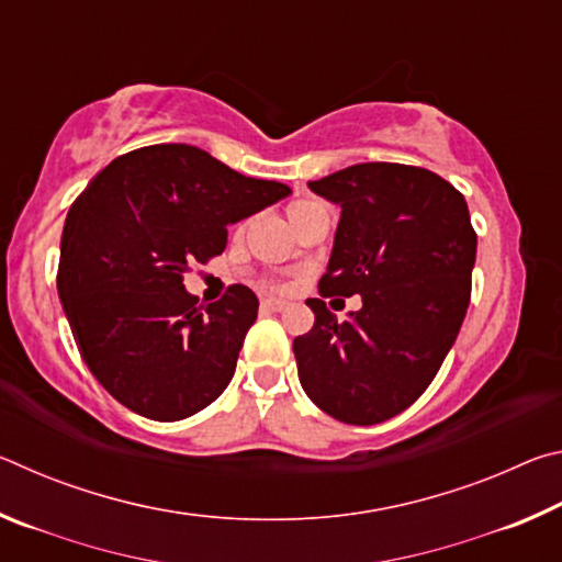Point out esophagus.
Instances as JSON below:
<instances>
[{
  "mask_svg": "<svg viewBox=\"0 0 562 562\" xmlns=\"http://www.w3.org/2000/svg\"><path fill=\"white\" fill-rule=\"evenodd\" d=\"M260 307H262L265 312H282L284 307H288V304H284L282 300H274V297H265V300L260 302Z\"/></svg>",
  "mask_w": 562,
  "mask_h": 562,
  "instance_id": "34e87169",
  "label": "esophagus"
}]
</instances>
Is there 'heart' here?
I'll list each match as a JSON object with an SVG mask.
<instances>
[{
  "instance_id": "obj_1",
  "label": "heart",
  "mask_w": 562,
  "mask_h": 562,
  "mask_svg": "<svg viewBox=\"0 0 562 562\" xmlns=\"http://www.w3.org/2000/svg\"><path fill=\"white\" fill-rule=\"evenodd\" d=\"M304 205H307V203H294V205H290V211H288V215L292 217V215H294V213H297V211H300V207H304ZM243 231H245V225L240 223V225H237V231H235V233H237V235H240ZM262 284H265V288H270V290H278V288H280V282H278V280H270V278H268V280H262Z\"/></svg>"
}]
</instances>
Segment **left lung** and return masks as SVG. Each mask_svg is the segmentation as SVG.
I'll return each mask as SVG.
<instances>
[{"label": "left lung", "instance_id": "left-lung-1", "mask_svg": "<svg viewBox=\"0 0 562 562\" xmlns=\"http://www.w3.org/2000/svg\"><path fill=\"white\" fill-rule=\"evenodd\" d=\"M341 207L315 325L294 337L300 384L322 412L372 426L402 414L434 382L471 302L475 231L463 195L431 170L359 164L310 180ZM362 294L337 321L324 302Z\"/></svg>", "mask_w": 562, "mask_h": 562}]
</instances>
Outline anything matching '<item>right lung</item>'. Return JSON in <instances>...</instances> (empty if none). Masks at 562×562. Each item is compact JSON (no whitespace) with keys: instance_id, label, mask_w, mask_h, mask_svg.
<instances>
[{"instance_id":"right-lung-1","label":"right lung","mask_w":562,"mask_h":562,"mask_svg":"<svg viewBox=\"0 0 562 562\" xmlns=\"http://www.w3.org/2000/svg\"><path fill=\"white\" fill-rule=\"evenodd\" d=\"M290 195L205 150L158 144L113 158L76 198L61 233L56 290L83 361L131 412L180 422L213 404L235 374L258 297L231 284L217 302L186 292L227 225Z\"/></svg>"}]
</instances>
